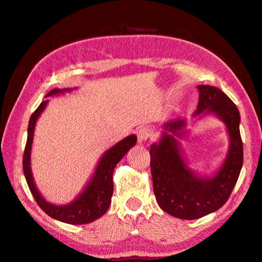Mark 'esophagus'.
<instances>
[{
	"label": "esophagus",
	"mask_w": 262,
	"mask_h": 262,
	"mask_svg": "<svg viewBox=\"0 0 262 262\" xmlns=\"http://www.w3.org/2000/svg\"><path fill=\"white\" fill-rule=\"evenodd\" d=\"M154 130L150 126H143L140 127L137 131V136H138V140L139 142H145V140L152 138L154 136Z\"/></svg>",
	"instance_id": "obj_1"
}]
</instances>
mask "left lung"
<instances>
[{
	"label": "left lung",
	"mask_w": 262,
	"mask_h": 262,
	"mask_svg": "<svg viewBox=\"0 0 262 262\" xmlns=\"http://www.w3.org/2000/svg\"><path fill=\"white\" fill-rule=\"evenodd\" d=\"M199 104L194 117L213 113L226 124L229 149L221 168L213 177H203L189 169L177 138L184 137L187 122L164 124L158 143L150 147V165L156 201L165 213L177 219L195 220L220 209L236 184L244 163L240 135V112L217 87L197 86Z\"/></svg>",
	"instance_id": "left-lung-1"
}]
</instances>
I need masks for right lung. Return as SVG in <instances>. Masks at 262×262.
Returning <instances> with one entry per match:
<instances>
[{"label":"right lung","mask_w":262,"mask_h":262,"mask_svg":"<svg viewBox=\"0 0 262 262\" xmlns=\"http://www.w3.org/2000/svg\"><path fill=\"white\" fill-rule=\"evenodd\" d=\"M71 91L72 89H54L51 92H48L46 97L71 92ZM47 104L48 100H43L40 104L39 107L30 117L28 124V137L24 154V172L29 190L41 209L48 216L58 220V221L70 223V225H85V223L96 221L97 219L101 217L107 211L110 204H111V197L113 194V170L120 159L137 142V136H127L126 138L120 140L115 146L106 151L98 163L92 178L87 183L81 194L71 203L56 206V204L47 202L45 197L37 190L33 178L32 168H30V151H32L35 124Z\"/></svg>","instance_id":"add662e5"}]
</instances>
